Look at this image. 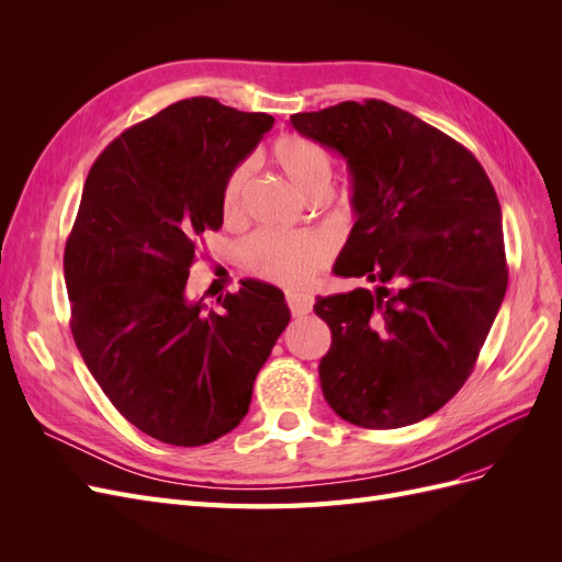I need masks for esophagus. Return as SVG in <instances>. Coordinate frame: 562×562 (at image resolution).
Returning a JSON list of instances; mask_svg holds the SVG:
<instances>
[{"instance_id": "34e87169", "label": "esophagus", "mask_w": 562, "mask_h": 562, "mask_svg": "<svg viewBox=\"0 0 562 562\" xmlns=\"http://www.w3.org/2000/svg\"><path fill=\"white\" fill-rule=\"evenodd\" d=\"M285 302H288V307H291L293 316L310 314L314 307V297L304 295V293H285Z\"/></svg>"}]
</instances>
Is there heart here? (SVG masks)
Here are the masks:
<instances>
[{
  "instance_id": "heart-1",
  "label": "heart",
  "mask_w": 562,
  "mask_h": 562,
  "mask_svg": "<svg viewBox=\"0 0 562 562\" xmlns=\"http://www.w3.org/2000/svg\"><path fill=\"white\" fill-rule=\"evenodd\" d=\"M271 159L304 199L328 194L335 161L323 145L302 138V135H281L271 145ZM248 182L250 164L244 161L234 168L223 184L220 209H223L227 225H239L244 220ZM328 258V244L314 234L258 232L244 246V265L255 277L288 288L307 285L316 271L326 267Z\"/></svg>"
}]
</instances>
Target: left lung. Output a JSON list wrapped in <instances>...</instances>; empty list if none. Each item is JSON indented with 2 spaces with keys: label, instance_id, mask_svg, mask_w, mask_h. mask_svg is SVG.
Listing matches in <instances>:
<instances>
[{
  "label": "left lung",
  "instance_id": "obj_1",
  "mask_svg": "<svg viewBox=\"0 0 562 562\" xmlns=\"http://www.w3.org/2000/svg\"><path fill=\"white\" fill-rule=\"evenodd\" d=\"M291 126L347 159L356 225L335 274L375 283L314 304L333 335L323 396L356 427H407L462 389L502 307L495 187L464 145L384 100L300 112Z\"/></svg>",
  "mask_w": 562,
  "mask_h": 562
}]
</instances>
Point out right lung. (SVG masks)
<instances>
[{"mask_svg":"<svg viewBox=\"0 0 562 562\" xmlns=\"http://www.w3.org/2000/svg\"><path fill=\"white\" fill-rule=\"evenodd\" d=\"M271 124L187 98L126 128L83 182L63 258L72 337L116 411L168 446H206L246 417L291 321L255 279L211 312L187 295L203 234L223 227V184Z\"/></svg>","mask_w":562,"mask_h":562,"instance_id":"obj_1","label":"right lung"}]
</instances>
